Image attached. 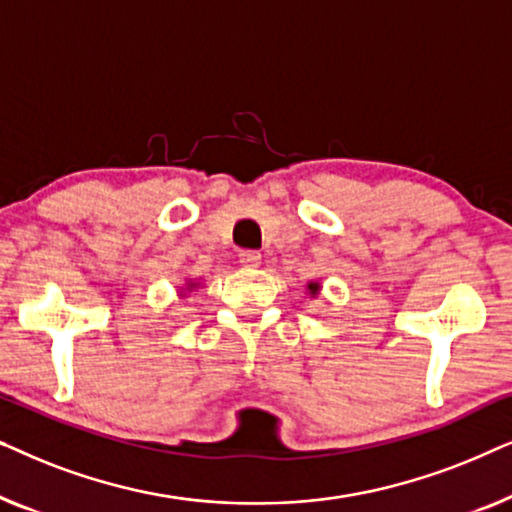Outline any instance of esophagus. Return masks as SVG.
<instances>
[{
	"mask_svg": "<svg viewBox=\"0 0 512 512\" xmlns=\"http://www.w3.org/2000/svg\"><path fill=\"white\" fill-rule=\"evenodd\" d=\"M240 263L247 265V268H256V265H261V254L254 249H244L240 251Z\"/></svg>",
	"mask_w": 512,
	"mask_h": 512,
	"instance_id": "34e87169",
	"label": "esophagus"
}]
</instances>
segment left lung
I'll use <instances>...</instances> for the list:
<instances>
[{
    "instance_id": "8db88e82",
    "label": "left lung",
    "mask_w": 512,
    "mask_h": 512,
    "mask_svg": "<svg viewBox=\"0 0 512 512\" xmlns=\"http://www.w3.org/2000/svg\"><path fill=\"white\" fill-rule=\"evenodd\" d=\"M310 291L317 293V291H319V284H310Z\"/></svg>"
}]
</instances>
